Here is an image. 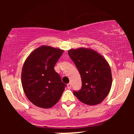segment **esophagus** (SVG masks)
Segmentation results:
<instances>
[{
  "instance_id": "esophagus-1",
  "label": "esophagus",
  "mask_w": 134,
  "mask_h": 134,
  "mask_svg": "<svg viewBox=\"0 0 134 134\" xmlns=\"http://www.w3.org/2000/svg\"><path fill=\"white\" fill-rule=\"evenodd\" d=\"M72 87V85H71V83H69V84H67V87H68V89H70Z\"/></svg>"
}]
</instances>
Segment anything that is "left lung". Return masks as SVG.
<instances>
[{
    "instance_id": "left-lung-1",
    "label": "left lung",
    "mask_w": 134,
    "mask_h": 134,
    "mask_svg": "<svg viewBox=\"0 0 134 134\" xmlns=\"http://www.w3.org/2000/svg\"><path fill=\"white\" fill-rule=\"evenodd\" d=\"M68 53L82 80V87L78 91H74V94L88 105L100 103L111 90L112 76L108 63L93 49H70Z\"/></svg>"
}]
</instances>
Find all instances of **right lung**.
Segmentation results:
<instances>
[{
  "label": "right lung",
  "mask_w": 134,
  "mask_h": 134,
  "mask_svg": "<svg viewBox=\"0 0 134 134\" xmlns=\"http://www.w3.org/2000/svg\"><path fill=\"white\" fill-rule=\"evenodd\" d=\"M64 50L41 46L27 57L21 72V82L26 96L33 104L49 108L59 101L66 84L54 67Z\"/></svg>",
  "instance_id": "right-lung-1"
}]
</instances>
